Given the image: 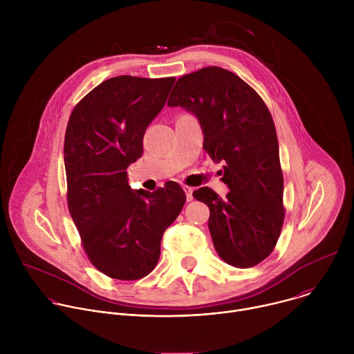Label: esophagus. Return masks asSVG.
Wrapping results in <instances>:
<instances>
[{"mask_svg": "<svg viewBox=\"0 0 354 354\" xmlns=\"http://www.w3.org/2000/svg\"><path fill=\"white\" fill-rule=\"evenodd\" d=\"M183 190H185V193H186L187 201H192V198H193V187H190V186H183Z\"/></svg>", "mask_w": 354, "mask_h": 354, "instance_id": "esophagus-1", "label": "esophagus"}]
</instances>
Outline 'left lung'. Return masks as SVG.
Here are the masks:
<instances>
[{
	"instance_id": "1",
	"label": "left lung",
	"mask_w": 354,
	"mask_h": 354,
	"mask_svg": "<svg viewBox=\"0 0 354 354\" xmlns=\"http://www.w3.org/2000/svg\"><path fill=\"white\" fill-rule=\"evenodd\" d=\"M168 106L197 118L207 157L224 164L225 198L206 186L193 192L210 209L218 257L241 269L261 263L274 249L284 221L279 142L268 106L255 89L220 67L180 77Z\"/></svg>"
}]
</instances>
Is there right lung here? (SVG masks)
Instances as JSON below:
<instances>
[{
	"label": "right lung",
	"mask_w": 354,
	"mask_h": 354,
	"mask_svg": "<svg viewBox=\"0 0 354 354\" xmlns=\"http://www.w3.org/2000/svg\"><path fill=\"white\" fill-rule=\"evenodd\" d=\"M175 77L109 78L74 108L64 138L67 203L91 263L118 280L154 270L164 231L186 194L176 182L149 193L129 186L148 124L164 108Z\"/></svg>",
	"instance_id": "1"
}]
</instances>
